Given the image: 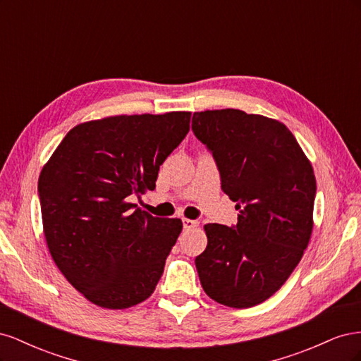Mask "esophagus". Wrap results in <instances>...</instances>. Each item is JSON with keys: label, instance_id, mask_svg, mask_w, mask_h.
Masks as SVG:
<instances>
[{"label": "esophagus", "instance_id": "esophagus-1", "mask_svg": "<svg viewBox=\"0 0 361 361\" xmlns=\"http://www.w3.org/2000/svg\"><path fill=\"white\" fill-rule=\"evenodd\" d=\"M182 224H183V228H185V231H190V228H194V227H197V226H199V223H197V221L188 220V218H183V220H182Z\"/></svg>", "mask_w": 361, "mask_h": 361}]
</instances>
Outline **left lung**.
Wrapping results in <instances>:
<instances>
[{
    "mask_svg": "<svg viewBox=\"0 0 361 361\" xmlns=\"http://www.w3.org/2000/svg\"><path fill=\"white\" fill-rule=\"evenodd\" d=\"M192 130L212 152L221 188L236 202L233 227L206 224L195 257L203 290L235 309L274 295L307 248L316 179L298 141L279 120L241 110L194 113Z\"/></svg>",
    "mask_w": 361,
    "mask_h": 361,
    "instance_id": "8db88e82",
    "label": "left lung"
}]
</instances>
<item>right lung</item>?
Returning a JSON list of instances; mask_svg holds the SVG:
<instances>
[{"instance_id":"right-lung-1","label":"right lung","mask_w":361,"mask_h":361,"mask_svg":"<svg viewBox=\"0 0 361 361\" xmlns=\"http://www.w3.org/2000/svg\"><path fill=\"white\" fill-rule=\"evenodd\" d=\"M190 111L111 116L72 128L39 176L43 233L82 297L128 309L154 293L182 232L129 200L155 190L159 166L190 130Z\"/></svg>"}]
</instances>
